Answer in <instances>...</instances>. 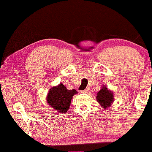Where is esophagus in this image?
<instances>
[{
    "label": "esophagus",
    "mask_w": 152,
    "mask_h": 152,
    "mask_svg": "<svg viewBox=\"0 0 152 152\" xmlns=\"http://www.w3.org/2000/svg\"><path fill=\"white\" fill-rule=\"evenodd\" d=\"M88 91H89V89H88V88H86V89H85V90H83V91H80V92H81V93H87V92H88Z\"/></svg>",
    "instance_id": "obj_1"
}]
</instances>
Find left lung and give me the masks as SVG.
Instances as JSON below:
<instances>
[{"label": "left lung", "mask_w": 152, "mask_h": 152, "mask_svg": "<svg viewBox=\"0 0 152 152\" xmlns=\"http://www.w3.org/2000/svg\"><path fill=\"white\" fill-rule=\"evenodd\" d=\"M96 99L103 108H107L114 101V95L111 91L107 89L106 87H103L97 93Z\"/></svg>", "instance_id": "1"}]
</instances>
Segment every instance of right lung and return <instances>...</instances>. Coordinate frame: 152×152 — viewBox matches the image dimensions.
<instances>
[{
  "instance_id": "add662e5",
  "label": "right lung",
  "mask_w": 152,
  "mask_h": 152,
  "mask_svg": "<svg viewBox=\"0 0 152 152\" xmlns=\"http://www.w3.org/2000/svg\"><path fill=\"white\" fill-rule=\"evenodd\" d=\"M77 94L75 89L68 90L63 83L53 87L47 96V102L57 112L66 113L69 109L73 96Z\"/></svg>"
}]
</instances>
